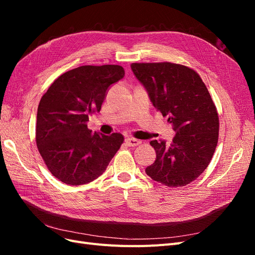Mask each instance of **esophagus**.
Masks as SVG:
<instances>
[{
	"mask_svg": "<svg viewBox=\"0 0 255 255\" xmlns=\"http://www.w3.org/2000/svg\"><path fill=\"white\" fill-rule=\"evenodd\" d=\"M126 143L128 146H137L138 144H140L141 141L136 139V138H132V137H128L126 138Z\"/></svg>",
	"mask_w": 255,
	"mask_h": 255,
	"instance_id": "34e87169",
	"label": "esophagus"
}]
</instances>
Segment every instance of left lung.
I'll list each match as a JSON object with an SVG mask.
<instances>
[{
  "label": "left lung",
  "instance_id": "left-lung-1",
  "mask_svg": "<svg viewBox=\"0 0 255 255\" xmlns=\"http://www.w3.org/2000/svg\"><path fill=\"white\" fill-rule=\"evenodd\" d=\"M130 68L175 132L171 144L150 142L156 159L145 173L168 187L185 186L205 170L218 142L219 118L210 92L200 75L186 66L134 63Z\"/></svg>",
  "mask_w": 255,
  "mask_h": 255
}]
</instances>
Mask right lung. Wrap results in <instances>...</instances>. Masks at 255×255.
Here are the masks:
<instances>
[{
    "instance_id": "add662e5",
    "label": "right lung",
    "mask_w": 255,
    "mask_h": 255,
    "mask_svg": "<svg viewBox=\"0 0 255 255\" xmlns=\"http://www.w3.org/2000/svg\"><path fill=\"white\" fill-rule=\"evenodd\" d=\"M125 76L118 65L81 66L53 82L37 111L36 143L50 172L78 186L98 179L123 142L120 133H92L89 115L100 112L111 85Z\"/></svg>"
}]
</instances>
